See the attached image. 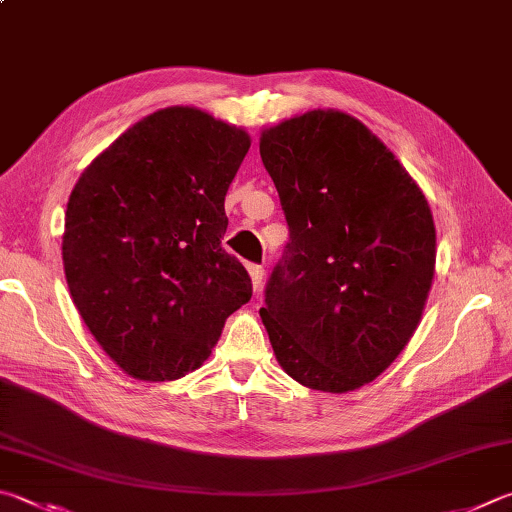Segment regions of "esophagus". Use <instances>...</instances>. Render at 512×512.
<instances>
[{
	"mask_svg": "<svg viewBox=\"0 0 512 512\" xmlns=\"http://www.w3.org/2000/svg\"><path fill=\"white\" fill-rule=\"evenodd\" d=\"M248 273H250V282H253V288L255 291H259L264 282V268L259 264H248Z\"/></svg>",
	"mask_w": 512,
	"mask_h": 512,
	"instance_id": "esophagus-1",
	"label": "esophagus"
}]
</instances>
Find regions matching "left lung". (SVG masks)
<instances>
[{
	"label": "left lung",
	"mask_w": 512,
	"mask_h": 512,
	"mask_svg": "<svg viewBox=\"0 0 512 512\" xmlns=\"http://www.w3.org/2000/svg\"><path fill=\"white\" fill-rule=\"evenodd\" d=\"M288 244L259 309L297 383L345 394L392 365L421 322L436 262L425 194L358 118L313 109L259 138Z\"/></svg>",
	"instance_id": "1"
}]
</instances>
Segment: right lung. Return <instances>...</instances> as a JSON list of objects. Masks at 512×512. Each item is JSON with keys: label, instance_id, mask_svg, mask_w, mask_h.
Wrapping results in <instances>:
<instances>
[{"label": "right lung", "instance_id": "obj_1", "mask_svg": "<svg viewBox=\"0 0 512 512\" xmlns=\"http://www.w3.org/2000/svg\"><path fill=\"white\" fill-rule=\"evenodd\" d=\"M250 136L194 107L154 111L96 156L73 188L64 275L107 356L138 380L203 365L253 284L221 248L226 192Z\"/></svg>", "mask_w": 512, "mask_h": 512}]
</instances>
